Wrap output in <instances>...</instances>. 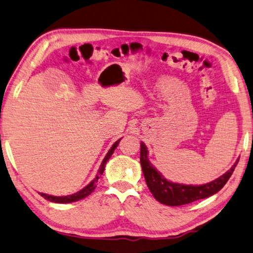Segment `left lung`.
<instances>
[{"mask_svg":"<svg viewBox=\"0 0 253 253\" xmlns=\"http://www.w3.org/2000/svg\"><path fill=\"white\" fill-rule=\"evenodd\" d=\"M140 144V162L148 188L159 202L171 207L188 205V203L200 200V199L213 196L228 182L230 176L233 173L234 168L237 167L239 162L238 159L231 169L225 172L223 175H221L220 178L211 181L209 183L202 185H184L170 182V181L163 178L160 172H158L156 168L149 161L148 149L145 144L143 142Z\"/></svg>","mask_w":253,"mask_h":253,"instance_id":"1","label":"left lung"}]
</instances>
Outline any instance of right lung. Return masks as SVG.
Listing matches in <instances>:
<instances>
[{"label":"right lung","instance_id":"obj_1","mask_svg":"<svg viewBox=\"0 0 253 253\" xmlns=\"http://www.w3.org/2000/svg\"><path fill=\"white\" fill-rule=\"evenodd\" d=\"M121 140V139H120ZM120 140H118L117 142H114V144L112 145V148H111L109 150V152L106 153L105 158L103 159V161H102V165L100 167L99 171H97V174L94 179H93L90 183H88L85 188H83L82 190H80L79 192L72 194V196H65V197H53V196H47V194H44V193H41V196L46 199V200L51 201V202H56V203H70V202H74V201H79L81 200V199H84L86 198L87 196H90V194L94 191V189L96 188V182L97 180H99L100 176L102 175V173H103L104 171V168H105V165L106 162L109 161V159L111 158V156H112L113 152H114V149L118 147V144L120 142Z\"/></svg>","mask_w":253,"mask_h":253}]
</instances>
